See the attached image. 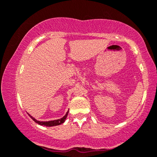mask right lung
Instances as JSON below:
<instances>
[{
    "instance_id": "add662e5",
    "label": "right lung",
    "mask_w": 157,
    "mask_h": 157,
    "mask_svg": "<svg viewBox=\"0 0 157 157\" xmlns=\"http://www.w3.org/2000/svg\"><path fill=\"white\" fill-rule=\"evenodd\" d=\"M68 112H69V110H68V111L67 112V113L65 114V115H64L63 117H62V118L55 120V121H37V120L35 119L34 117H33L31 115H29V113H27V114L29 115V117H30L32 119L35 123H38V124L41 125V126H45L50 127V126H59V125L62 124V123H63L64 121H65L66 118H67V116L68 115Z\"/></svg>"
}]
</instances>
